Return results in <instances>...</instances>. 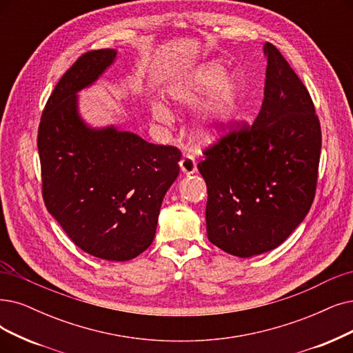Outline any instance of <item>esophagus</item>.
Returning <instances> with one entry per match:
<instances>
[{
    "mask_svg": "<svg viewBox=\"0 0 353 353\" xmlns=\"http://www.w3.org/2000/svg\"><path fill=\"white\" fill-rule=\"evenodd\" d=\"M179 166H181V171L187 175L196 172V162L192 154H185V157L179 161Z\"/></svg>",
    "mask_w": 353,
    "mask_h": 353,
    "instance_id": "1",
    "label": "esophagus"
}]
</instances>
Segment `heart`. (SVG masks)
<instances>
[{
  "label": "heart",
  "mask_w": 353,
  "mask_h": 353,
  "mask_svg": "<svg viewBox=\"0 0 353 353\" xmlns=\"http://www.w3.org/2000/svg\"><path fill=\"white\" fill-rule=\"evenodd\" d=\"M208 94L196 123V134L207 143L221 137L234 120L241 105V82L234 75H225V68L219 62H207L169 87L172 100L185 107L199 104ZM153 116L163 123L171 121V112L159 103L153 105Z\"/></svg>",
  "instance_id": "obj_1"
}]
</instances>
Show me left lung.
<instances>
[{"label":"left lung","mask_w":353,"mask_h":353,"mask_svg":"<svg viewBox=\"0 0 353 353\" xmlns=\"http://www.w3.org/2000/svg\"><path fill=\"white\" fill-rule=\"evenodd\" d=\"M263 103L243 124L204 150L208 241L239 258L283 243L313 204L321 150L320 121L301 79L272 43Z\"/></svg>","instance_id":"obj_1"}]
</instances>
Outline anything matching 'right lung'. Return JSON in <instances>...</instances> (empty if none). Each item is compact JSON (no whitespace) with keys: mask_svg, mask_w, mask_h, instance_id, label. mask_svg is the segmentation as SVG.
Instances as JSON below:
<instances>
[{"mask_svg":"<svg viewBox=\"0 0 353 353\" xmlns=\"http://www.w3.org/2000/svg\"><path fill=\"white\" fill-rule=\"evenodd\" d=\"M116 54L90 50L66 70L41 114L37 149L49 213L83 252L123 262L153 242L181 152L114 125L91 129L83 123L77 92L95 82Z\"/></svg>","mask_w":353,"mask_h":353,"instance_id":"right-lung-1","label":"right lung"}]
</instances>
